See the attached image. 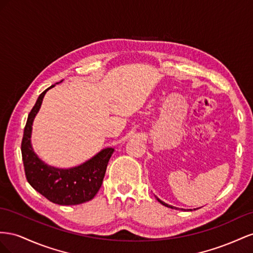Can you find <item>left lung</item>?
<instances>
[{
    "label": "left lung",
    "mask_w": 253,
    "mask_h": 253,
    "mask_svg": "<svg viewBox=\"0 0 253 253\" xmlns=\"http://www.w3.org/2000/svg\"><path fill=\"white\" fill-rule=\"evenodd\" d=\"M156 198H157V200H158L159 203H160L161 205H163V206H165V207H168V208H170V209H175V210H178V208H176V207H172V206H170V205H168V204H165L164 201L160 200V199H159L158 197H156ZM181 210H184V209H181ZM194 210H196V209H194Z\"/></svg>",
    "instance_id": "obj_1"
}]
</instances>
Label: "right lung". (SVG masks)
I'll use <instances>...</instances> for the list:
<instances>
[{
    "mask_svg": "<svg viewBox=\"0 0 253 253\" xmlns=\"http://www.w3.org/2000/svg\"><path fill=\"white\" fill-rule=\"evenodd\" d=\"M53 86L55 84L41 93L28 114L21 144L25 175L28 183L52 203L60 206L81 205L94 198L102 186L114 148L107 147L100 150L88 161L71 169L50 167L36 155L31 142L33 123L46 91Z\"/></svg>",
    "mask_w": 253,
    "mask_h": 253,
    "instance_id": "add662e5",
    "label": "right lung"
}]
</instances>
